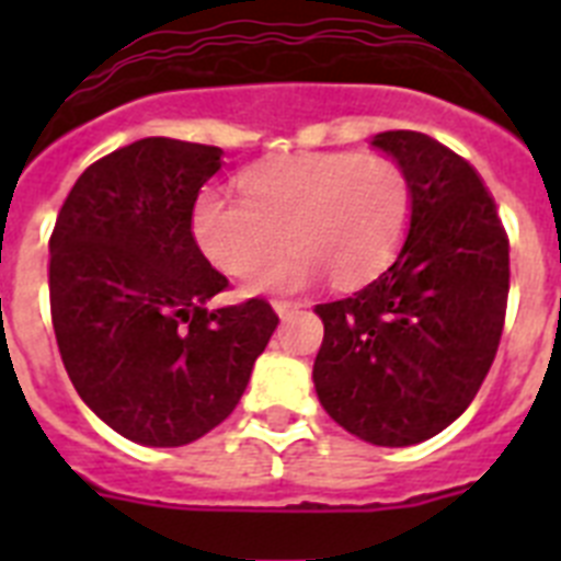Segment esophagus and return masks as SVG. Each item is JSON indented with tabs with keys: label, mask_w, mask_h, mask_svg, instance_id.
<instances>
[{
	"label": "esophagus",
	"mask_w": 561,
	"mask_h": 561,
	"mask_svg": "<svg viewBox=\"0 0 561 561\" xmlns=\"http://www.w3.org/2000/svg\"><path fill=\"white\" fill-rule=\"evenodd\" d=\"M272 309H275V314L280 317V320H289L291 314H297V311L304 309V304H289V300H275V304H272Z\"/></svg>",
	"instance_id": "1"
}]
</instances>
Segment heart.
I'll list each match as a JSON object with an SVG mask.
<instances>
[{
  "instance_id": "b5f03b06",
  "label": "heart",
  "mask_w": 561,
  "mask_h": 561,
  "mask_svg": "<svg viewBox=\"0 0 561 561\" xmlns=\"http://www.w3.org/2000/svg\"><path fill=\"white\" fill-rule=\"evenodd\" d=\"M241 199L205 187L191 210L193 244L225 275H247L286 237L293 247L261 266L244 291H297L329 272L340 289L368 284L396 261L415 191L393 160L300 153L241 173Z\"/></svg>"
}]
</instances>
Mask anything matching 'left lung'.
<instances>
[{
    "label": "left lung",
    "mask_w": 561,
    "mask_h": 561,
    "mask_svg": "<svg viewBox=\"0 0 561 561\" xmlns=\"http://www.w3.org/2000/svg\"><path fill=\"white\" fill-rule=\"evenodd\" d=\"M370 146L408 171L413 221L393 264L345 300L320 304L314 390L325 413L376 447H413L478 396L508 300V238L463 157L419 131Z\"/></svg>",
    "instance_id": "obj_1"
}]
</instances>
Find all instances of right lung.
I'll return each mask as SVG.
<instances>
[{
  "label": "right lung",
  "mask_w": 561,
  "mask_h": 561,
  "mask_svg": "<svg viewBox=\"0 0 561 561\" xmlns=\"http://www.w3.org/2000/svg\"><path fill=\"white\" fill-rule=\"evenodd\" d=\"M221 148L146 137L78 176L49 236V309L64 368L92 413L142 447H182L236 410L277 314L207 309L227 277L191 236Z\"/></svg>",
  "instance_id": "obj_1"
}]
</instances>
